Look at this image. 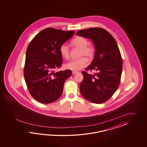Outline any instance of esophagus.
Here are the masks:
<instances>
[{
    "label": "esophagus",
    "instance_id": "1",
    "mask_svg": "<svg viewBox=\"0 0 147 147\" xmlns=\"http://www.w3.org/2000/svg\"><path fill=\"white\" fill-rule=\"evenodd\" d=\"M78 71H72V74L73 75H75V74H77L78 73Z\"/></svg>",
    "mask_w": 147,
    "mask_h": 147
}]
</instances>
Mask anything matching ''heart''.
I'll list each match as a JSON object with an SVG mask.
<instances>
[{"label":"heart","mask_w":147,"mask_h":147,"mask_svg":"<svg viewBox=\"0 0 147 147\" xmlns=\"http://www.w3.org/2000/svg\"><path fill=\"white\" fill-rule=\"evenodd\" d=\"M74 46L81 49L80 56L86 57L88 59H91L95 54L96 49L94 46L88 45V41L86 38L78 36L71 41ZM59 52L61 57L68 59L69 58L70 50L68 46L66 44H63L59 48ZM85 57H82L78 59L71 60L65 65L67 69L72 71H78L87 66L88 60Z\"/></svg>","instance_id":"b5f03b06"}]
</instances>
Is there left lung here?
I'll return each mask as SVG.
<instances>
[{
    "mask_svg": "<svg viewBox=\"0 0 147 147\" xmlns=\"http://www.w3.org/2000/svg\"><path fill=\"white\" fill-rule=\"evenodd\" d=\"M76 34L93 41L94 59L86 70L98 71L94 75L82 72L84 79L80 85V92L93 103L105 102L115 94L120 82L122 59L119 47L113 36L102 28L80 30Z\"/></svg>",
    "mask_w": 147,
    "mask_h": 147,
    "instance_id": "1",
    "label": "left lung"
}]
</instances>
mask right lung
<instances>
[{
	"instance_id": "right-lung-1",
	"label": "right lung",
	"mask_w": 147,
	"mask_h": 147,
	"mask_svg": "<svg viewBox=\"0 0 147 147\" xmlns=\"http://www.w3.org/2000/svg\"><path fill=\"white\" fill-rule=\"evenodd\" d=\"M74 31L47 28L39 32L29 44L24 75L31 96L42 103L58 99L63 85L71 75L70 70L55 72L63 63L60 46L72 37Z\"/></svg>"
}]
</instances>
